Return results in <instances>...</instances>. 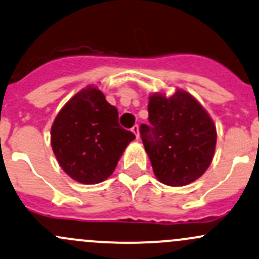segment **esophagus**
<instances>
[{"label":"esophagus","mask_w":259,"mask_h":259,"mask_svg":"<svg viewBox=\"0 0 259 259\" xmlns=\"http://www.w3.org/2000/svg\"><path fill=\"white\" fill-rule=\"evenodd\" d=\"M132 132L134 133L135 137H137V139H139V125H134V126L132 127Z\"/></svg>","instance_id":"1"}]
</instances>
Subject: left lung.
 <instances>
[{"label":"left lung","mask_w":259,"mask_h":259,"mask_svg":"<svg viewBox=\"0 0 259 259\" xmlns=\"http://www.w3.org/2000/svg\"><path fill=\"white\" fill-rule=\"evenodd\" d=\"M149 121L140 126L155 176L167 186H186L205 174L216 149V125L187 92L149 97Z\"/></svg>","instance_id":"1"}]
</instances>
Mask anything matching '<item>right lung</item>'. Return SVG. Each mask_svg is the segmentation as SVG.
I'll return each instance as SVG.
<instances>
[{"label":"right lung","instance_id":"add662e5","mask_svg":"<svg viewBox=\"0 0 259 259\" xmlns=\"http://www.w3.org/2000/svg\"><path fill=\"white\" fill-rule=\"evenodd\" d=\"M134 139L119 125L118 109L93 85L70 98L51 127L52 149L59 165L84 185L107 180Z\"/></svg>","mask_w":259,"mask_h":259}]
</instances>
